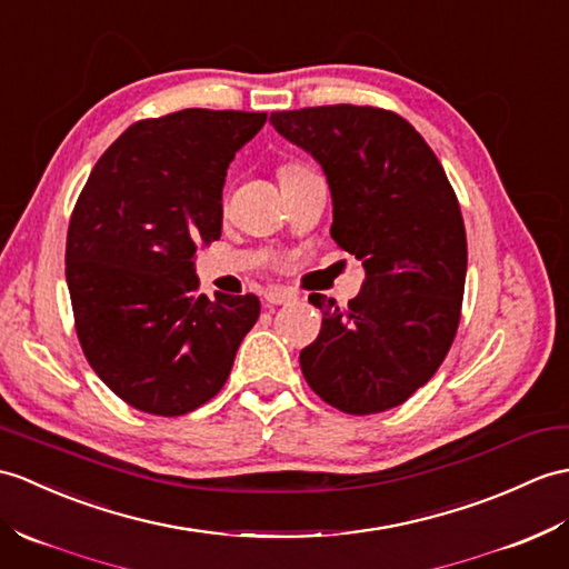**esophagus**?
I'll return each instance as SVG.
<instances>
[{"label": "esophagus", "mask_w": 569, "mask_h": 569, "mask_svg": "<svg viewBox=\"0 0 569 569\" xmlns=\"http://www.w3.org/2000/svg\"><path fill=\"white\" fill-rule=\"evenodd\" d=\"M298 296L293 290H286V288H269L267 293H263V300L269 302V306H288V302H293Z\"/></svg>", "instance_id": "esophagus-1"}]
</instances>
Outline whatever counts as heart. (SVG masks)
I'll use <instances>...</instances> for the list:
<instances>
[{"label":"heart","mask_w":569,"mask_h":569,"mask_svg":"<svg viewBox=\"0 0 569 569\" xmlns=\"http://www.w3.org/2000/svg\"><path fill=\"white\" fill-rule=\"evenodd\" d=\"M296 169H300V167H298V164H286V167H281L279 177H281V174H290V171H296Z\"/></svg>","instance_id":"1"}]
</instances>
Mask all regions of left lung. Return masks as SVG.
<instances>
[{"instance_id":"1","label":"left lung","mask_w":569,"mask_h":569,"mask_svg":"<svg viewBox=\"0 0 569 569\" xmlns=\"http://www.w3.org/2000/svg\"><path fill=\"white\" fill-rule=\"evenodd\" d=\"M269 121L322 167L329 232L366 271L347 308L310 296L322 329L300 351L302 376L341 412H386L425 386L453 345L468 269L458 198L398 113L339 103L276 111Z\"/></svg>"}]
</instances>
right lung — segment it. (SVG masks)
Here are the masks:
<instances>
[{
    "mask_svg": "<svg viewBox=\"0 0 569 569\" xmlns=\"http://www.w3.org/2000/svg\"><path fill=\"white\" fill-rule=\"evenodd\" d=\"M267 113L183 109L130 126L77 198L64 276L79 345L118 398L179 417L216 398L259 298L198 293L196 249L220 237L234 152Z\"/></svg>",
    "mask_w": 569,
    "mask_h": 569,
    "instance_id": "obj_1",
    "label": "right lung"
}]
</instances>
